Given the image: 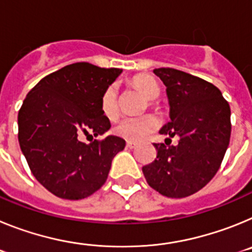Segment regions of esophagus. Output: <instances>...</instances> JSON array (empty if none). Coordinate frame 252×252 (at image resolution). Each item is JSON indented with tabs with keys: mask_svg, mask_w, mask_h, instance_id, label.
Wrapping results in <instances>:
<instances>
[{
	"mask_svg": "<svg viewBox=\"0 0 252 252\" xmlns=\"http://www.w3.org/2000/svg\"><path fill=\"white\" fill-rule=\"evenodd\" d=\"M126 146H127L128 149L136 148V142H133V141H127V142H126Z\"/></svg>",
	"mask_w": 252,
	"mask_h": 252,
	"instance_id": "34e87169",
	"label": "esophagus"
}]
</instances>
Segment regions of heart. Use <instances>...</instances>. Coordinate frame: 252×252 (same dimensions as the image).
<instances>
[{
	"label": "heart",
	"instance_id": "b5f03b06",
	"mask_svg": "<svg viewBox=\"0 0 252 252\" xmlns=\"http://www.w3.org/2000/svg\"><path fill=\"white\" fill-rule=\"evenodd\" d=\"M133 84L149 99H155L160 93L158 82L149 75H139L133 79ZM150 104L154 106V102H150ZM101 110L107 119H116L119 115V88L115 83L110 84L102 93ZM158 126H159V121L154 115H144L140 117H124L116 122V125L113 126V132L117 136L128 140V141H140L153 133L157 130Z\"/></svg>",
	"mask_w": 252,
	"mask_h": 252
}]
</instances>
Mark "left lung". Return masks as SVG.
<instances>
[{"label": "left lung", "instance_id": "8db88e82", "mask_svg": "<svg viewBox=\"0 0 252 252\" xmlns=\"http://www.w3.org/2000/svg\"><path fill=\"white\" fill-rule=\"evenodd\" d=\"M154 73L165 84L170 106V121L160 133L179 136V141L175 146L154 144L157 159L142 166V173L160 194L188 197L203 188L221 166L230 144V104L217 87L202 78L173 68Z\"/></svg>", "mask_w": 252, "mask_h": 252}]
</instances>
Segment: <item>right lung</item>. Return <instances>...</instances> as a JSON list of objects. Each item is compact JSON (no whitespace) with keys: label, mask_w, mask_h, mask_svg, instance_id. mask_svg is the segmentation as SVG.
<instances>
[{"label":"right lung","mask_w":252,"mask_h":252,"mask_svg":"<svg viewBox=\"0 0 252 252\" xmlns=\"http://www.w3.org/2000/svg\"><path fill=\"white\" fill-rule=\"evenodd\" d=\"M122 70L74 63L44 77L19 111V142L31 173L63 199L90 197L104 184L112 159L126 142L107 136L84 144L81 135H103L111 122L101 97ZM91 135V136H92Z\"/></svg>","instance_id":"1"}]
</instances>
